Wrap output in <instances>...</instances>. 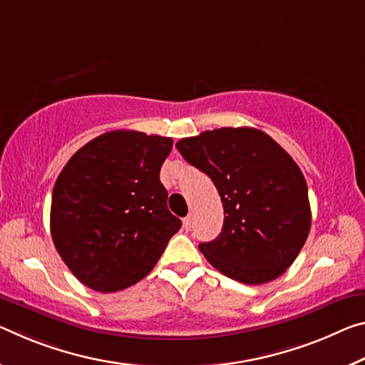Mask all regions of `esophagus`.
I'll use <instances>...</instances> for the list:
<instances>
[{
	"label": "esophagus",
	"instance_id": "esophagus-1",
	"mask_svg": "<svg viewBox=\"0 0 365 365\" xmlns=\"http://www.w3.org/2000/svg\"><path fill=\"white\" fill-rule=\"evenodd\" d=\"M183 229L185 230L192 229V216H187V217L183 219Z\"/></svg>",
	"mask_w": 365,
	"mask_h": 365
}]
</instances>
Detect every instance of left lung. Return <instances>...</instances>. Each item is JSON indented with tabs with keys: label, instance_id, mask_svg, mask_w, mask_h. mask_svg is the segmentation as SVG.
<instances>
[{
	"label": "left lung",
	"instance_id": "8db88e82",
	"mask_svg": "<svg viewBox=\"0 0 365 365\" xmlns=\"http://www.w3.org/2000/svg\"><path fill=\"white\" fill-rule=\"evenodd\" d=\"M177 149L216 185L222 230L198 248L224 276L264 284L294 263L309 237L312 212L299 165L266 133L240 126L183 138Z\"/></svg>",
	"mask_w": 365,
	"mask_h": 365
}]
</instances>
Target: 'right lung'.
I'll return each instance as SVG.
<instances>
[{
	"mask_svg": "<svg viewBox=\"0 0 365 365\" xmlns=\"http://www.w3.org/2000/svg\"><path fill=\"white\" fill-rule=\"evenodd\" d=\"M170 151L172 138L117 130L63 167L51 195V239L84 286L115 292L136 284L182 227L159 180Z\"/></svg>",
	"mask_w": 365,
	"mask_h": 365,
	"instance_id": "add662e5",
	"label": "right lung"
}]
</instances>
